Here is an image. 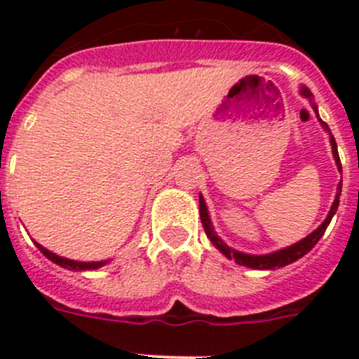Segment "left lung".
<instances>
[{
  "mask_svg": "<svg viewBox=\"0 0 359 359\" xmlns=\"http://www.w3.org/2000/svg\"><path fill=\"white\" fill-rule=\"evenodd\" d=\"M300 95L304 98H307L309 102H311L313 111H315V114H317V117H318L317 104L313 102V93L309 91L306 86H302ZM318 121H320V124H323V128L330 134L332 152H334V158H335V163H337V169L341 171V160H339V154H337V145H335L334 135H332V132H330L328 124L324 123L323 119H318ZM341 186H343V180H341L339 184H337V194H335L334 205H332V208H330L328 216H326V219H324L323 224L318 225L317 229L313 231L311 235H307L306 238H302L300 242H296V244L287 245V248H283V250L272 251V253H264V255H253V253H244V251H238V250H235V248H231V245L225 244L224 240L218 236V233L214 231L212 222H210V216H208L207 203H205L203 196L199 194V214H201V224H203V227H205V233H207V236L210 238V242L214 244V248L222 251V253H224L227 259H233V261H235L236 264H240V266L253 268V270H276V268H283V266H287V264H290V262H294V261H298V259H302V257L306 255V253H309V251L315 248V244H317L318 240L323 238L324 231H326V227H328L330 222H332V218H334V214L337 212V207H339Z\"/></svg>",
  "mask_w": 359,
  "mask_h": 359,
  "instance_id": "1",
  "label": "left lung"
}]
</instances>
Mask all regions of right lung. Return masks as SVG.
<instances>
[{
  "label": "right lung",
  "instance_id": "right-lung-1",
  "mask_svg": "<svg viewBox=\"0 0 359 359\" xmlns=\"http://www.w3.org/2000/svg\"><path fill=\"white\" fill-rule=\"evenodd\" d=\"M35 245L41 250V253L44 257H48L50 261L59 264V266L67 268V270H74V272H86V270H98L104 264H108L109 259L106 261H93V262H83V261H72V259H67V257H59L57 253H53V251L46 250L44 245H41L39 242H35Z\"/></svg>",
  "mask_w": 359,
  "mask_h": 359
}]
</instances>
